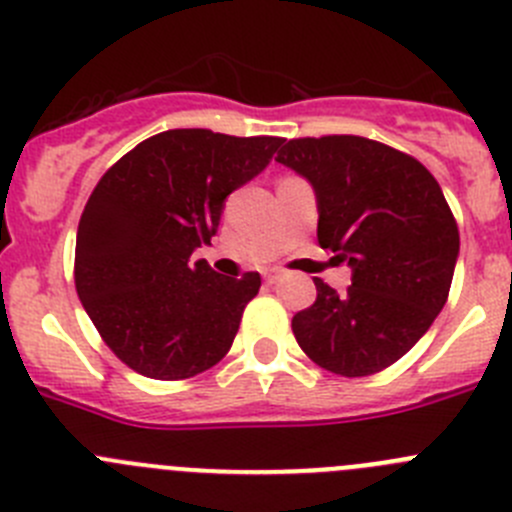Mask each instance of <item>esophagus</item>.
Wrapping results in <instances>:
<instances>
[{
    "mask_svg": "<svg viewBox=\"0 0 512 512\" xmlns=\"http://www.w3.org/2000/svg\"><path fill=\"white\" fill-rule=\"evenodd\" d=\"M278 280H280V270H267L265 272V283H278Z\"/></svg>",
    "mask_w": 512,
    "mask_h": 512,
    "instance_id": "1",
    "label": "esophagus"
}]
</instances>
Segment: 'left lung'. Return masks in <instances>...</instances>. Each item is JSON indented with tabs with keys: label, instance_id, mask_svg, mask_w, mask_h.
I'll return each mask as SVG.
<instances>
[{
	"label": "left lung",
	"instance_id": "obj_1",
	"mask_svg": "<svg viewBox=\"0 0 512 512\" xmlns=\"http://www.w3.org/2000/svg\"><path fill=\"white\" fill-rule=\"evenodd\" d=\"M275 161L310 181L318 242L351 267L346 293L315 278L318 298L293 315L295 341L331 374H379L447 303L460 255L450 204L414 156L371 138H293Z\"/></svg>",
	"mask_w": 512,
	"mask_h": 512
}]
</instances>
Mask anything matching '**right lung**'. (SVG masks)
I'll list each match as a JSON object with an SVG mask.
<instances>
[{
  "label": "right lung",
  "instance_id": "add662e5",
  "mask_svg": "<svg viewBox=\"0 0 512 512\" xmlns=\"http://www.w3.org/2000/svg\"><path fill=\"white\" fill-rule=\"evenodd\" d=\"M280 143L174 128L138 143L98 181L78 224L75 290L128 369L179 381L227 356L260 272L224 278L191 252L212 242L224 199Z\"/></svg>",
  "mask_w": 512,
  "mask_h": 512
}]
</instances>
